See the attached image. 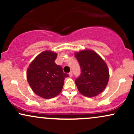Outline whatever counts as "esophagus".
Instances as JSON below:
<instances>
[{
    "instance_id": "obj_1",
    "label": "esophagus",
    "mask_w": 134,
    "mask_h": 134,
    "mask_svg": "<svg viewBox=\"0 0 134 134\" xmlns=\"http://www.w3.org/2000/svg\"><path fill=\"white\" fill-rule=\"evenodd\" d=\"M69 76H70V77H72V76H73V74H72V72H69Z\"/></svg>"
}]
</instances>
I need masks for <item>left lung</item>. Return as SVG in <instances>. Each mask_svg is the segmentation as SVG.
Segmentation results:
<instances>
[{
  "label": "left lung",
  "mask_w": 134,
  "mask_h": 134,
  "mask_svg": "<svg viewBox=\"0 0 134 134\" xmlns=\"http://www.w3.org/2000/svg\"><path fill=\"white\" fill-rule=\"evenodd\" d=\"M81 69L75 81L79 91L86 97H94L103 91L109 80V70L105 62L91 50L75 53Z\"/></svg>",
  "instance_id": "8db88e82"
}]
</instances>
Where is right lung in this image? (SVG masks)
I'll return each mask as SVG.
<instances>
[{
	"label": "right lung",
	"mask_w": 134,
	"mask_h": 134,
	"mask_svg": "<svg viewBox=\"0 0 134 134\" xmlns=\"http://www.w3.org/2000/svg\"><path fill=\"white\" fill-rule=\"evenodd\" d=\"M57 54L44 51L32 61L27 70V80L36 94L45 99L54 98L61 92L69 75L55 63Z\"/></svg>",
	"instance_id": "1"
}]
</instances>
